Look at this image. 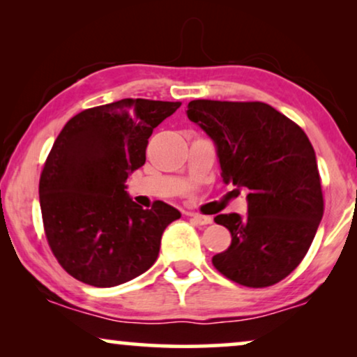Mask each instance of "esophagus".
Returning <instances> with one entry per match:
<instances>
[{"label": "esophagus", "mask_w": 357, "mask_h": 357, "mask_svg": "<svg viewBox=\"0 0 357 357\" xmlns=\"http://www.w3.org/2000/svg\"><path fill=\"white\" fill-rule=\"evenodd\" d=\"M192 216V219L197 224H199V226H206V224H211L213 219L209 216H204V214H198V213H192L190 214Z\"/></svg>", "instance_id": "obj_1"}]
</instances>
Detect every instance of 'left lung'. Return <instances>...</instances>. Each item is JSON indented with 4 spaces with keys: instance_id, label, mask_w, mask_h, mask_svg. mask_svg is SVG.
Segmentation results:
<instances>
[{
    "instance_id": "obj_1",
    "label": "left lung",
    "mask_w": 357,
    "mask_h": 357,
    "mask_svg": "<svg viewBox=\"0 0 357 357\" xmlns=\"http://www.w3.org/2000/svg\"><path fill=\"white\" fill-rule=\"evenodd\" d=\"M188 119L216 146L226 185L250 190L248 214H219L232 242L213 257L247 287L276 284L305 257L324 216L315 151L304 130L263 102L192 100Z\"/></svg>"
}]
</instances>
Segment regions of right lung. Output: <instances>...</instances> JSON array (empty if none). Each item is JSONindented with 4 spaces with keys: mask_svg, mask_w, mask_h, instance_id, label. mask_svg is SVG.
Segmentation results:
<instances>
[{
    "mask_svg": "<svg viewBox=\"0 0 357 357\" xmlns=\"http://www.w3.org/2000/svg\"><path fill=\"white\" fill-rule=\"evenodd\" d=\"M180 102L121 99L82 110L58 135L43 165L38 197L53 255L77 281L123 284L158 260L160 237L178 209H143L126 178L146 162L153 130Z\"/></svg>",
    "mask_w": 357,
    "mask_h": 357,
    "instance_id": "obj_1",
    "label": "right lung"
}]
</instances>
